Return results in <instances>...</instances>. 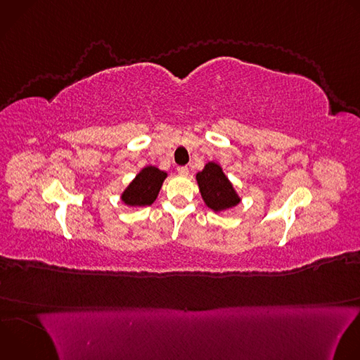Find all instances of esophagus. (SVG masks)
I'll list each match as a JSON object with an SVG mask.
<instances>
[{"label": "esophagus", "mask_w": 360, "mask_h": 360, "mask_svg": "<svg viewBox=\"0 0 360 360\" xmlns=\"http://www.w3.org/2000/svg\"><path fill=\"white\" fill-rule=\"evenodd\" d=\"M178 174L179 175H182V176H186L188 174H189V169H188V167H178Z\"/></svg>", "instance_id": "34e87169"}]
</instances>
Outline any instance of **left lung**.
Masks as SVG:
<instances>
[{"label": "left lung", "instance_id": "8db88e82", "mask_svg": "<svg viewBox=\"0 0 360 360\" xmlns=\"http://www.w3.org/2000/svg\"><path fill=\"white\" fill-rule=\"evenodd\" d=\"M196 182L205 205L215 214H222L242 200L222 167L217 162L211 161L205 165L196 174Z\"/></svg>", "mask_w": 360, "mask_h": 360}]
</instances>
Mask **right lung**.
Returning <instances> with one entry per match:
<instances>
[{
  "label": "right lung",
  "mask_w": 360,
  "mask_h": 360,
  "mask_svg": "<svg viewBox=\"0 0 360 360\" xmlns=\"http://www.w3.org/2000/svg\"><path fill=\"white\" fill-rule=\"evenodd\" d=\"M167 176L165 171L153 165L142 168L121 193V200L131 208L149 207L158 198Z\"/></svg>",
  "instance_id": "1"
}]
</instances>
